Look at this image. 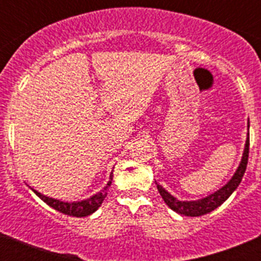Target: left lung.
Masks as SVG:
<instances>
[{"instance_id": "1", "label": "left lung", "mask_w": 261, "mask_h": 261, "mask_svg": "<svg viewBox=\"0 0 261 261\" xmlns=\"http://www.w3.org/2000/svg\"><path fill=\"white\" fill-rule=\"evenodd\" d=\"M248 129H250V121L247 123ZM248 151H250V133H247V140H246V145H244L243 155H242L241 163H239L237 171L234 172L232 177L230 179L222 188L217 190L216 192L211 193L206 197H202L199 200H192V201H187V200H177L175 196H172L171 193H168L167 191L163 188L162 186L156 184V188L159 191V195L162 196L163 201L167 204V206L170 209H172L176 213L181 214V216H188V217H199L204 216L206 213H211L212 211H214L216 208H218L221 204L229 199L230 195L234 192L238 186L241 184L242 177H243L244 171H246V167H247L248 162Z\"/></svg>"}]
</instances>
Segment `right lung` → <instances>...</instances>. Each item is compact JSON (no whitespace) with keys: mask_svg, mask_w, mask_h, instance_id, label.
<instances>
[{"mask_svg":"<svg viewBox=\"0 0 261 261\" xmlns=\"http://www.w3.org/2000/svg\"><path fill=\"white\" fill-rule=\"evenodd\" d=\"M112 177H114V172H111L110 174V180L108 183L106 184V187L103 188L102 191H99L98 193L93 195L89 199L81 200V201H73V202H68V201H61V200L53 199V197H49V196L41 195L40 192H38L36 190L31 188L32 192L35 193L38 197H40L43 201L45 202L47 205H49L50 208L56 209L57 212L64 214H68V216H73V217H86L90 216V214H93L94 212L98 211V208L102 205L103 200L106 199V196H107L108 188L111 186V181H112Z\"/></svg>","mask_w":261,"mask_h":261,"instance_id":"obj_1","label":"right lung"}]
</instances>
